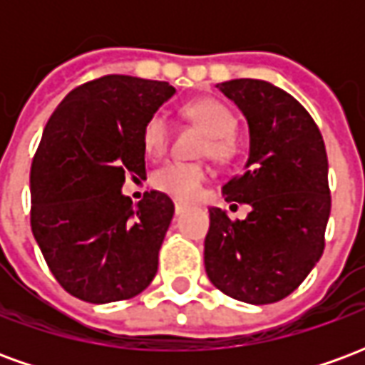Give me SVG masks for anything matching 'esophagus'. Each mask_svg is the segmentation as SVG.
I'll use <instances>...</instances> for the list:
<instances>
[{
	"instance_id": "1",
	"label": "esophagus",
	"mask_w": 365,
	"mask_h": 365,
	"mask_svg": "<svg viewBox=\"0 0 365 365\" xmlns=\"http://www.w3.org/2000/svg\"><path fill=\"white\" fill-rule=\"evenodd\" d=\"M174 209H175V215H182L183 211L187 209V203H182V201H175Z\"/></svg>"
}]
</instances>
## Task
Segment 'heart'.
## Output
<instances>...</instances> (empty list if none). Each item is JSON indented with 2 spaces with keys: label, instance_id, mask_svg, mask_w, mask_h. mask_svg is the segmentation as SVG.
I'll list each match as a JSON object with an SVG mask.
<instances>
[{
  "label": "heart",
  "instance_id": "obj_1",
  "mask_svg": "<svg viewBox=\"0 0 365 365\" xmlns=\"http://www.w3.org/2000/svg\"><path fill=\"white\" fill-rule=\"evenodd\" d=\"M183 113L209 135L203 152L215 160L229 158L235 148L230 136L235 135V128H237V119L229 111V107L215 99H197L185 105ZM168 143H170V123L164 113H154L144 125V150L150 156H162L166 152ZM205 180L207 168L203 164L174 160L160 168L152 182L160 191H164L172 197L193 199Z\"/></svg>",
  "mask_w": 365,
  "mask_h": 365
}]
</instances>
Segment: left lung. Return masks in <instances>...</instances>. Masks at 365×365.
Segmentation results:
<instances>
[{
	"instance_id": "1",
	"label": "left lung",
	"mask_w": 365,
	"mask_h": 365,
	"mask_svg": "<svg viewBox=\"0 0 365 365\" xmlns=\"http://www.w3.org/2000/svg\"><path fill=\"white\" fill-rule=\"evenodd\" d=\"M217 88L248 120L250 154L242 175L225 183L227 201L252 207L245 221L209 209L205 272L217 289L245 303L287 297L324 250L330 215L329 160L321 130L297 99L264 80Z\"/></svg>"
}]
</instances>
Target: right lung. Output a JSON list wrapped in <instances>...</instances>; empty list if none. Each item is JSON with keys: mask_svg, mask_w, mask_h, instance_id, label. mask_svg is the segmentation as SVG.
I'll use <instances>...</instances> for the list:
<instances>
[{"mask_svg": "<svg viewBox=\"0 0 365 365\" xmlns=\"http://www.w3.org/2000/svg\"><path fill=\"white\" fill-rule=\"evenodd\" d=\"M175 93L168 82L103 76L52 113L31 166V229L52 275L74 297L113 303L144 291L174 217L166 193L133 205L125 174L146 175L143 130Z\"/></svg>", "mask_w": 365, "mask_h": 365, "instance_id": "add662e5", "label": "right lung"}]
</instances>
